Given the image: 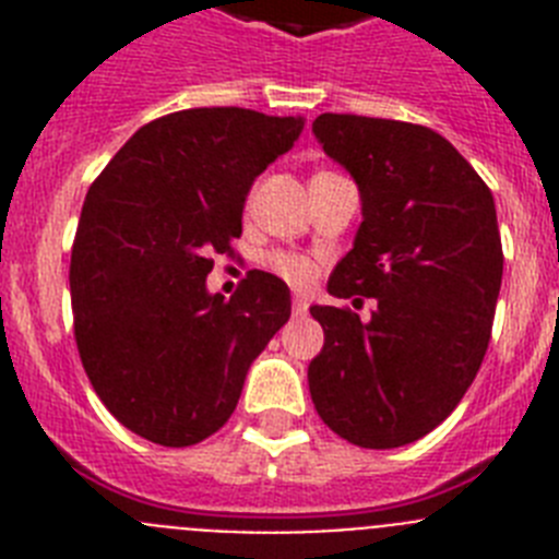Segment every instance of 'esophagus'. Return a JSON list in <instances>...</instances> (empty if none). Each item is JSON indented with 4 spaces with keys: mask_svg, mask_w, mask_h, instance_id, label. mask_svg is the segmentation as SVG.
<instances>
[{
    "mask_svg": "<svg viewBox=\"0 0 559 559\" xmlns=\"http://www.w3.org/2000/svg\"><path fill=\"white\" fill-rule=\"evenodd\" d=\"M290 310H294V316H305L308 313V302H305L302 296H294V305H290Z\"/></svg>",
    "mask_w": 559,
    "mask_h": 559,
    "instance_id": "esophagus-1",
    "label": "esophagus"
}]
</instances>
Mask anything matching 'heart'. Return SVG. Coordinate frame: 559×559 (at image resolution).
<instances>
[{
    "mask_svg": "<svg viewBox=\"0 0 559 559\" xmlns=\"http://www.w3.org/2000/svg\"><path fill=\"white\" fill-rule=\"evenodd\" d=\"M269 265L283 280H288L290 285H308L316 274L313 263H310L308 257L294 254V251H276V254L269 257Z\"/></svg>",
    "mask_w": 559,
    "mask_h": 559,
    "instance_id": "1",
    "label": "heart"
}]
</instances>
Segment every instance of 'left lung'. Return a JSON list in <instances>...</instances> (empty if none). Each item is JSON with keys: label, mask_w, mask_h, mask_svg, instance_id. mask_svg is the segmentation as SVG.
Masks as SVG:
<instances>
[{"label": "left lung", "mask_w": 559, "mask_h": 559, "mask_svg": "<svg viewBox=\"0 0 559 559\" xmlns=\"http://www.w3.org/2000/svg\"><path fill=\"white\" fill-rule=\"evenodd\" d=\"M316 140L347 167L364 221L330 274L335 299H372L369 322L313 305L324 347L308 386L324 426L386 451L442 423L481 367L503 251L490 187L437 131L358 114H322Z\"/></svg>", "instance_id": "left-lung-1"}]
</instances>
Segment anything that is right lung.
I'll use <instances>...</instances> for the list:
<instances>
[{
  "mask_svg": "<svg viewBox=\"0 0 559 559\" xmlns=\"http://www.w3.org/2000/svg\"><path fill=\"white\" fill-rule=\"evenodd\" d=\"M302 128L251 108H187L142 126L88 187L69 263L75 341L128 431L165 448L212 437L288 322L280 276L249 271L224 299L206 274L243 231L254 179Z\"/></svg>",
  "mask_w": 559,
  "mask_h": 559,
  "instance_id": "1",
  "label": "right lung"
}]
</instances>
